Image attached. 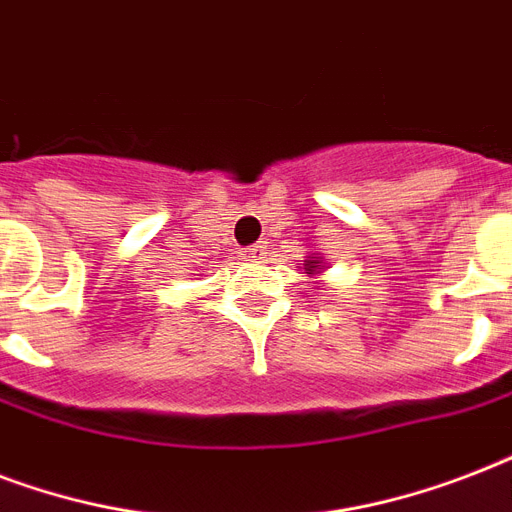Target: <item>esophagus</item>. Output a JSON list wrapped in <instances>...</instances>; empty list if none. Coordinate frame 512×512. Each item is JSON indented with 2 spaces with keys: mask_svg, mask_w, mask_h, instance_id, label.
I'll return each mask as SVG.
<instances>
[{
  "mask_svg": "<svg viewBox=\"0 0 512 512\" xmlns=\"http://www.w3.org/2000/svg\"><path fill=\"white\" fill-rule=\"evenodd\" d=\"M244 257L252 260V263H263L265 257H268V247H265V244H255V247H249L247 252H244Z\"/></svg>",
  "mask_w": 512,
  "mask_h": 512,
  "instance_id": "esophagus-1",
  "label": "esophagus"
}]
</instances>
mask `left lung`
<instances>
[{
  "instance_id": "8db88e82",
  "label": "left lung",
  "mask_w": 512,
  "mask_h": 512,
  "mask_svg": "<svg viewBox=\"0 0 512 512\" xmlns=\"http://www.w3.org/2000/svg\"><path fill=\"white\" fill-rule=\"evenodd\" d=\"M300 265H303V271L308 273L311 279H319L321 273L327 271V263H324V257L316 255V252H313V255H308V260H303Z\"/></svg>"
}]
</instances>
